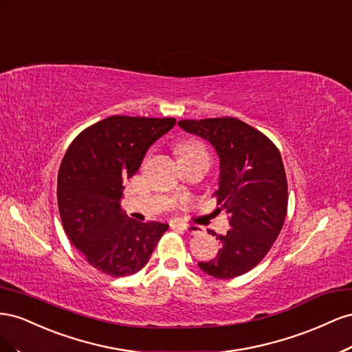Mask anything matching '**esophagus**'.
<instances>
[{"mask_svg":"<svg viewBox=\"0 0 352 352\" xmlns=\"http://www.w3.org/2000/svg\"><path fill=\"white\" fill-rule=\"evenodd\" d=\"M174 227H177V228H179V230H183V232H186V233H188V234H196V233H199V232H200L197 226H190V224H175Z\"/></svg>","mask_w":352,"mask_h":352,"instance_id":"esophagus-1","label":"esophagus"}]
</instances>
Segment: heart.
<instances>
[{
    "label": "heart",
    "mask_w": 352,
    "mask_h": 352,
    "mask_svg": "<svg viewBox=\"0 0 352 352\" xmlns=\"http://www.w3.org/2000/svg\"><path fill=\"white\" fill-rule=\"evenodd\" d=\"M177 153L179 157H190V156H197V155H206V150L204 144L197 142V140H184V142L178 144Z\"/></svg>",
    "instance_id": "b5f03b06"
}]
</instances>
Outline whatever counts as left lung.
<instances>
[{"mask_svg": "<svg viewBox=\"0 0 352 352\" xmlns=\"http://www.w3.org/2000/svg\"><path fill=\"white\" fill-rule=\"evenodd\" d=\"M178 125L215 148L218 210L228 215L232 227L224 236L208 230L221 248L199 267L215 278L242 276L268 254L285 224L287 182L282 156L268 137L236 118L187 119Z\"/></svg>", "mask_w": 352, "mask_h": 352, "instance_id": "left-lung-1", "label": "left lung"}]
</instances>
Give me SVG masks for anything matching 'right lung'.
Wrapping results in <instances>:
<instances>
[{
    "mask_svg": "<svg viewBox=\"0 0 352 352\" xmlns=\"http://www.w3.org/2000/svg\"><path fill=\"white\" fill-rule=\"evenodd\" d=\"M174 118L110 116L79 134L62 160L57 204L72 245L98 271L124 277L142 270L168 224L138 223L120 208L124 183Z\"/></svg>",
    "mask_w": 352,
    "mask_h": 352,
    "instance_id": "1",
    "label": "right lung"
}]
</instances>
